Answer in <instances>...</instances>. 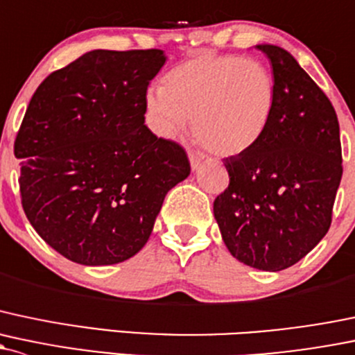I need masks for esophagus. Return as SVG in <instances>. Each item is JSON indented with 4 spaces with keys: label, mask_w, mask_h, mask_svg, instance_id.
I'll list each match as a JSON object with an SVG mask.
<instances>
[{
    "label": "esophagus",
    "mask_w": 355,
    "mask_h": 355,
    "mask_svg": "<svg viewBox=\"0 0 355 355\" xmlns=\"http://www.w3.org/2000/svg\"><path fill=\"white\" fill-rule=\"evenodd\" d=\"M189 159H190V166H192V170H199L200 163H202L204 156L202 155H197V153H190L189 155Z\"/></svg>",
    "instance_id": "esophagus-1"
}]
</instances>
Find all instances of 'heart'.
Returning <instances> with one entry per match:
<instances>
[{
  "label": "heart",
  "mask_w": 355,
  "mask_h": 355,
  "mask_svg": "<svg viewBox=\"0 0 355 355\" xmlns=\"http://www.w3.org/2000/svg\"><path fill=\"white\" fill-rule=\"evenodd\" d=\"M275 105L266 64L240 55L200 52L149 88L146 107L159 136L173 137L192 121L193 137L218 156H236L260 143Z\"/></svg>",
  "instance_id": "b5f03b06"
}]
</instances>
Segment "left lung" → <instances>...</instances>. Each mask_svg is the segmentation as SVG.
Returning a JSON list of instances; mask_svg holds the SVG:
<instances>
[{
    "instance_id": "left-lung-1",
    "label": "left lung",
    "mask_w": 355,
    "mask_h": 355,
    "mask_svg": "<svg viewBox=\"0 0 355 355\" xmlns=\"http://www.w3.org/2000/svg\"><path fill=\"white\" fill-rule=\"evenodd\" d=\"M274 71L275 105L260 143L225 166L214 218L234 259L277 272L308 255L331 225L342 178L340 129L323 89L277 46H257Z\"/></svg>"
}]
</instances>
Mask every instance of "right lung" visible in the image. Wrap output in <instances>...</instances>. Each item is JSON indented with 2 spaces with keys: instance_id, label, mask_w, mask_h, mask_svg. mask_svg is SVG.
<instances>
[{
  "instance_id": "right-lung-1",
  "label": "right lung",
  "mask_w": 355,
  "mask_h": 355,
  "mask_svg": "<svg viewBox=\"0 0 355 355\" xmlns=\"http://www.w3.org/2000/svg\"><path fill=\"white\" fill-rule=\"evenodd\" d=\"M159 49L92 51L51 73L15 139L21 207L39 236L81 266H112L146 245L187 153L144 125Z\"/></svg>"
}]
</instances>
